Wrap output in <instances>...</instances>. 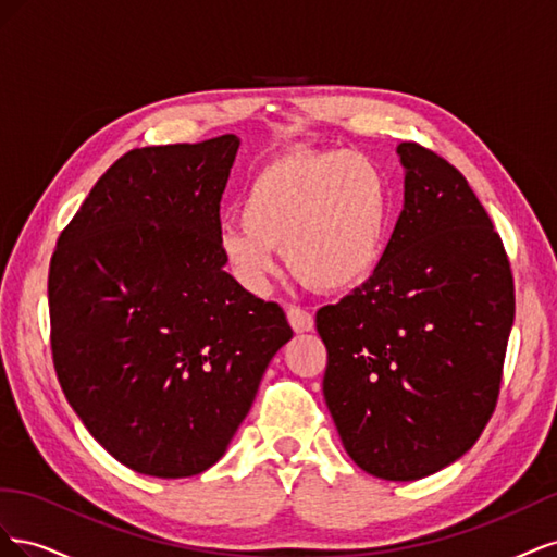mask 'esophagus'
Here are the masks:
<instances>
[{"label":"esophagus","instance_id":"esophagus-1","mask_svg":"<svg viewBox=\"0 0 557 557\" xmlns=\"http://www.w3.org/2000/svg\"><path fill=\"white\" fill-rule=\"evenodd\" d=\"M288 323H290V327H293L297 334L311 332V330L315 327L313 315H311L307 309H301V307H288Z\"/></svg>","mask_w":557,"mask_h":557}]
</instances>
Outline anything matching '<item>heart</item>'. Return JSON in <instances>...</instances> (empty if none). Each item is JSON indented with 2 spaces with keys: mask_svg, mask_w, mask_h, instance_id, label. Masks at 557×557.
I'll list each match as a JSON object with an SVG mask.
<instances>
[{
  "mask_svg": "<svg viewBox=\"0 0 557 557\" xmlns=\"http://www.w3.org/2000/svg\"><path fill=\"white\" fill-rule=\"evenodd\" d=\"M242 223L221 232L230 272L262 293L285 250L293 274L323 293H344L372 276L391 225L383 172L362 153L281 158L250 181Z\"/></svg>",
  "mask_w": 557,
  "mask_h": 557,
  "instance_id": "b5f03b06",
  "label": "heart"
}]
</instances>
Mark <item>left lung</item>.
I'll return each instance as SVG.
<instances>
[{
	"label": "left lung",
	"instance_id": "obj_1",
	"mask_svg": "<svg viewBox=\"0 0 557 557\" xmlns=\"http://www.w3.org/2000/svg\"><path fill=\"white\" fill-rule=\"evenodd\" d=\"M404 205L374 274L315 313L325 404L346 453L383 481H418L491 420L516 299L507 252L467 178L399 144Z\"/></svg>",
	"mask_w": 557,
	"mask_h": 557
}]
</instances>
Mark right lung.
Here are the masks:
<instances>
[{
	"mask_svg": "<svg viewBox=\"0 0 557 557\" xmlns=\"http://www.w3.org/2000/svg\"><path fill=\"white\" fill-rule=\"evenodd\" d=\"M242 139L134 148L95 183L50 260L53 362L117 462L185 479L223 458L285 313L225 272L221 199Z\"/></svg>",
	"mask_w": 557,
	"mask_h": 557,
	"instance_id": "obj_1",
	"label": "right lung"
}]
</instances>
